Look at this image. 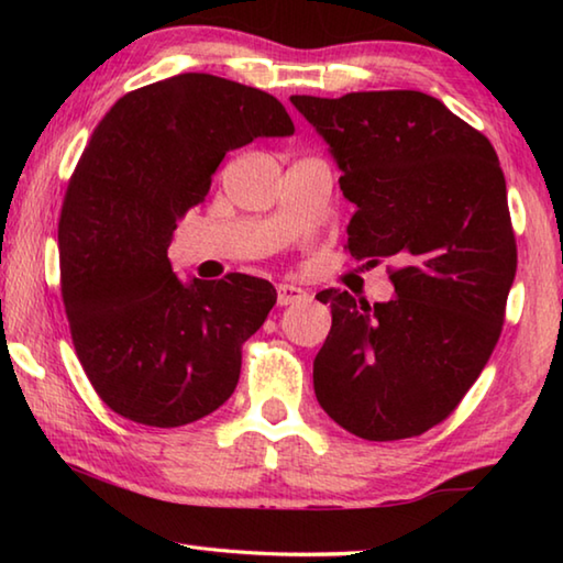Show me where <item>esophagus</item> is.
<instances>
[{
    "label": "esophagus",
    "mask_w": 563,
    "mask_h": 563,
    "mask_svg": "<svg viewBox=\"0 0 563 563\" xmlns=\"http://www.w3.org/2000/svg\"><path fill=\"white\" fill-rule=\"evenodd\" d=\"M300 300H308V292L298 288V285H290V283L278 285V305H295Z\"/></svg>",
    "instance_id": "34e87169"
}]
</instances>
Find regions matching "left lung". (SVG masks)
<instances>
[{
  "instance_id": "left-lung-1",
  "label": "left lung",
  "mask_w": 563,
  "mask_h": 563,
  "mask_svg": "<svg viewBox=\"0 0 563 563\" xmlns=\"http://www.w3.org/2000/svg\"><path fill=\"white\" fill-rule=\"evenodd\" d=\"M328 141L357 206L352 258H395L397 298L322 290L332 328L312 362L320 407L369 442L417 437L450 417L501 335L517 241L497 151L422 91L290 97Z\"/></svg>"
}]
</instances>
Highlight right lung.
Returning <instances> with one entry per match:
<instances>
[{
    "label": "right lung",
    "instance_id": "obj_1",
    "mask_svg": "<svg viewBox=\"0 0 563 563\" xmlns=\"http://www.w3.org/2000/svg\"><path fill=\"white\" fill-rule=\"evenodd\" d=\"M292 131L271 93L196 71L129 91L93 129L62 206V298L84 373L117 415L180 427L233 395L243 342L278 292L245 273L180 283L166 253L228 151Z\"/></svg>",
    "mask_w": 563,
    "mask_h": 563
}]
</instances>
